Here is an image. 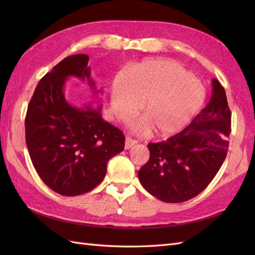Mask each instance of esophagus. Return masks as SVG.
<instances>
[{
	"label": "esophagus",
	"instance_id": "obj_1",
	"mask_svg": "<svg viewBox=\"0 0 255 255\" xmlns=\"http://www.w3.org/2000/svg\"><path fill=\"white\" fill-rule=\"evenodd\" d=\"M137 143V140H135V139H133L132 137H127L126 138V150H128V149H130L132 148V146L134 145V144H136Z\"/></svg>",
	"mask_w": 255,
	"mask_h": 255
}]
</instances>
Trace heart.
<instances>
[{
    "mask_svg": "<svg viewBox=\"0 0 255 255\" xmlns=\"http://www.w3.org/2000/svg\"><path fill=\"white\" fill-rule=\"evenodd\" d=\"M205 89L201 81L167 58H150L134 66L129 76L118 73L111 91L112 110L118 120H127L141 109L145 117L134 122L137 132L168 137L181 130L202 105Z\"/></svg>",
    "mask_w": 255,
    "mask_h": 255,
    "instance_id": "1",
    "label": "heart"
}]
</instances>
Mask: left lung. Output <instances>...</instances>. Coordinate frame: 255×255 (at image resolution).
<instances>
[{
	"label": "left lung",
	"mask_w": 255,
	"mask_h": 255,
	"mask_svg": "<svg viewBox=\"0 0 255 255\" xmlns=\"http://www.w3.org/2000/svg\"><path fill=\"white\" fill-rule=\"evenodd\" d=\"M212 87L210 102L187 128L165 141L148 144L150 158L138 177L160 201L180 203L198 196L226 159L231 112L220 83L213 79Z\"/></svg>",
	"instance_id": "left-lung-1"
}]
</instances>
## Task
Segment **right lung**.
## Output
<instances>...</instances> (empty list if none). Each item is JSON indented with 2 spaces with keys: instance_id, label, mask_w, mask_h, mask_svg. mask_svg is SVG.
I'll return each mask as SVG.
<instances>
[{
  "instance_id": "1",
  "label": "right lung",
  "mask_w": 255,
  "mask_h": 255,
  "mask_svg": "<svg viewBox=\"0 0 255 255\" xmlns=\"http://www.w3.org/2000/svg\"><path fill=\"white\" fill-rule=\"evenodd\" d=\"M89 57H66L37 85L25 117L30 159L45 185L61 196L86 194L101 183L107 161L125 149V135L102 118V104L73 106L64 87L74 76L98 95L88 67Z\"/></svg>"
}]
</instances>
